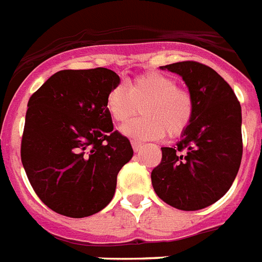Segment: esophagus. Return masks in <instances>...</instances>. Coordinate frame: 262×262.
Masks as SVG:
<instances>
[{"mask_svg": "<svg viewBox=\"0 0 262 262\" xmlns=\"http://www.w3.org/2000/svg\"><path fill=\"white\" fill-rule=\"evenodd\" d=\"M131 144H133V148L134 151H139L140 148H142V142H139V140H131Z\"/></svg>", "mask_w": 262, "mask_h": 262, "instance_id": "obj_1", "label": "esophagus"}]
</instances>
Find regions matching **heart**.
<instances>
[{"instance_id": "b5f03b06", "label": "heart", "mask_w": 262, "mask_h": 262, "mask_svg": "<svg viewBox=\"0 0 262 262\" xmlns=\"http://www.w3.org/2000/svg\"><path fill=\"white\" fill-rule=\"evenodd\" d=\"M105 110L112 122L123 124L133 118L140 105V116L122 128L138 139H158L167 133L170 138L182 135L194 118L193 95L178 87L177 80L166 73L148 71L129 80L128 85H115L108 91Z\"/></svg>"}]
</instances>
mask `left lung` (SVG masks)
I'll return each instance as SVG.
<instances>
[{"label":"left lung","instance_id":"obj_1","mask_svg":"<svg viewBox=\"0 0 262 262\" xmlns=\"http://www.w3.org/2000/svg\"><path fill=\"white\" fill-rule=\"evenodd\" d=\"M182 76L193 95L194 118L174 147H162L151 182L163 202L179 210L210 206L226 194L243 158L241 105L210 67L196 61L161 67Z\"/></svg>","mask_w":262,"mask_h":262}]
</instances>
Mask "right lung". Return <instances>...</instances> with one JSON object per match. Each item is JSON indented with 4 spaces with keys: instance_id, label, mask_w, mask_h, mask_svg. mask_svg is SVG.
Wrapping results in <instances>:
<instances>
[{
    "instance_id": "add662e5",
    "label": "right lung",
    "mask_w": 262,
    "mask_h": 262,
    "mask_svg": "<svg viewBox=\"0 0 262 262\" xmlns=\"http://www.w3.org/2000/svg\"><path fill=\"white\" fill-rule=\"evenodd\" d=\"M119 83L111 69H64L28 101L21 162L34 193L56 213L88 217L115 194L118 172L134 155L104 105Z\"/></svg>"
}]
</instances>
